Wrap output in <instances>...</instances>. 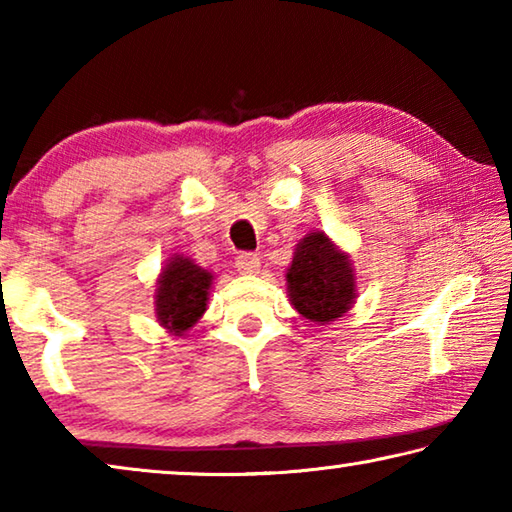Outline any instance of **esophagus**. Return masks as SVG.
Here are the masks:
<instances>
[{"mask_svg": "<svg viewBox=\"0 0 512 512\" xmlns=\"http://www.w3.org/2000/svg\"><path fill=\"white\" fill-rule=\"evenodd\" d=\"M235 266L241 275H255L259 273V268H262V262H259V257L253 253H241L237 257Z\"/></svg>", "mask_w": 512, "mask_h": 512, "instance_id": "esophagus-1", "label": "esophagus"}]
</instances>
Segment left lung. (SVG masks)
I'll list each match as a JSON object with an SVG mask.
<instances>
[{
	"instance_id": "8db88e82",
	"label": "left lung",
	"mask_w": 512,
	"mask_h": 512,
	"mask_svg": "<svg viewBox=\"0 0 512 512\" xmlns=\"http://www.w3.org/2000/svg\"><path fill=\"white\" fill-rule=\"evenodd\" d=\"M284 277L289 302L309 323H334L357 300L352 259L323 230H311L298 241Z\"/></svg>"
}]
</instances>
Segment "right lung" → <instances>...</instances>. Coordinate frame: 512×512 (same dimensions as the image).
I'll list each match as a JSON object with an SVG mask.
<instances>
[{"label":"right lung","instance_id":"1","mask_svg":"<svg viewBox=\"0 0 512 512\" xmlns=\"http://www.w3.org/2000/svg\"><path fill=\"white\" fill-rule=\"evenodd\" d=\"M214 273L198 266L192 257L173 253L164 259V266L155 280V318L173 336H185L210 302Z\"/></svg>","mask_w":512,"mask_h":512}]
</instances>
